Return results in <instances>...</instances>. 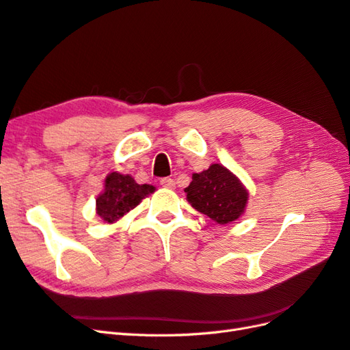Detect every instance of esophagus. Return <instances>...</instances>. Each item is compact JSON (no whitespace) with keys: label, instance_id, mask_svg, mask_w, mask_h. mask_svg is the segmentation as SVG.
<instances>
[{"label":"esophagus","instance_id":"1","mask_svg":"<svg viewBox=\"0 0 350 350\" xmlns=\"http://www.w3.org/2000/svg\"><path fill=\"white\" fill-rule=\"evenodd\" d=\"M161 186L163 187H165V189H174L176 187V183H174V180L173 178H170V177H164V178H161Z\"/></svg>","mask_w":350,"mask_h":350}]
</instances>
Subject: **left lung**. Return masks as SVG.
<instances>
[{"mask_svg": "<svg viewBox=\"0 0 350 350\" xmlns=\"http://www.w3.org/2000/svg\"><path fill=\"white\" fill-rule=\"evenodd\" d=\"M185 191L191 206L219 225L239 219L249 202V190L222 164H211L208 170L195 173Z\"/></svg>", "mask_w": 350, "mask_h": 350, "instance_id": "obj_1", "label": "left lung"}]
</instances>
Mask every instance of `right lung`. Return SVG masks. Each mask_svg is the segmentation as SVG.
<instances>
[{
	"label": "right lung",
	"instance_id": "right-lung-1",
	"mask_svg": "<svg viewBox=\"0 0 350 350\" xmlns=\"http://www.w3.org/2000/svg\"><path fill=\"white\" fill-rule=\"evenodd\" d=\"M154 191V186L138 185L129 174L111 172L105 178L103 191L96 199V213L105 222L115 224Z\"/></svg>",
	"mask_w": 350,
	"mask_h": 350
}]
</instances>
